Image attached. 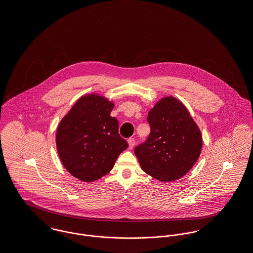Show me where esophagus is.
<instances>
[{
  "label": "esophagus",
  "mask_w": 253,
  "mask_h": 253,
  "mask_svg": "<svg viewBox=\"0 0 253 253\" xmlns=\"http://www.w3.org/2000/svg\"><path fill=\"white\" fill-rule=\"evenodd\" d=\"M134 143H135V141H134V138H129L128 139V144H129V149H133V147L134 146Z\"/></svg>",
  "instance_id": "1"
}]
</instances>
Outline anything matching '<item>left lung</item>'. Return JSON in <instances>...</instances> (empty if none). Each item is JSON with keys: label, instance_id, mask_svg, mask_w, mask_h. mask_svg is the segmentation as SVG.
I'll return each mask as SVG.
<instances>
[{"label": "left lung", "instance_id": "1", "mask_svg": "<svg viewBox=\"0 0 253 253\" xmlns=\"http://www.w3.org/2000/svg\"><path fill=\"white\" fill-rule=\"evenodd\" d=\"M147 120L148 138L134 148L141 169L164 182L182 178L203 147L202 133L187 108L177 98L166 96L149 111Z\"/></svg>", "mask_w": 253, "mask_h": 253}]
</instances>
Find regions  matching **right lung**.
Segmentation results:
<instances>
[{"label":"right lung","mask_w":253,"mask_h":253,"mask_svg":"<svg viewBox=\"0 0 253 253\" xmlns=\"http://www.w3.org/2000/svg\"><path fill=\"white\" fill-rule=\"evenodd\" d=\"M115 104L104 96H81L60 121L56 147L67 171L91 182L107 175L121 152L128 147L119 134V121L112 118Z\"/></svg>","instance_id":"obj_1"}]
</instances>
